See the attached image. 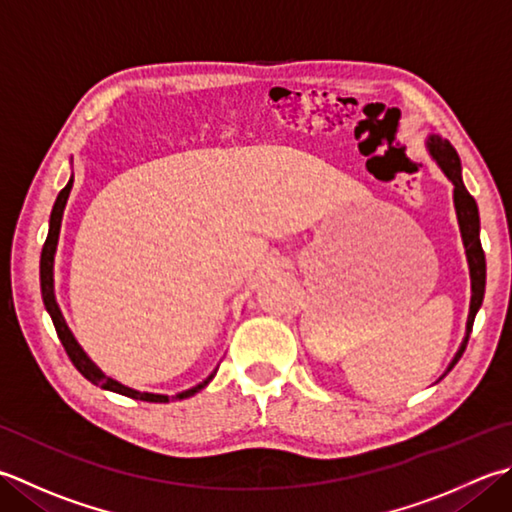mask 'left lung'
Listing matches in <instances>:
<instances>
[{
	"mask_svg": "<svg viewBox=\"0 0 512 512\" xmlns=\"http://www.w3.org/2000/svg\"><path fill=\"white\" fill-rule=\"evenodd\" d=\"M430 153L437 159V164L442 166L446 177L455 184V208H457V219H459V228H462V237H464V246H466V257H468V266H470V282H473V297H470V315H468V326H466V339L459 353L455 355L453 364H450L448 370H453V366L462 359L468 337L473 333V324H475V315L479 306L484 302V288H486V257H484V248L482 242H479V210L473 195L468 193L464 182H462V164H459L457 150L450 146L448 139H442L433 135L430 137ZM446 370V373H448Z\"/></svg>",
	"mask_w": 512,
	"mask_h": 512,
	"instance_id": "left-lung-1",
	"label": "left lung"
}]
</instances>
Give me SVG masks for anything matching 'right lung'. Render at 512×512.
I'll use <instances>...</instances> for the list:
<instances>
[{"instance_id": "1", "label": "right lung", "mask_w": 512, "mask_h": 512, "mask_svg": "<svg viewBox=\"0 0 512 512\" xmlns=\"http://www.w3.org/2000/svg\"><path fill=\"white\" fill-rule=\"evenodd\" d=\"M70 188H73V179H70V182H68L62 190H59V195H57V199H55L53 213H50L48 237H46L44 248H42V259H39V282H42L44 306H46V310H48L50 319H53V324H55V330H57L59 342H62V346H64V350H66V355L70 357V362L75 364V368H77L79 373H82V375L88 379V382H93V384L102 386V388H106V390H113V393L126 395V397H130V399H139V402L166 404L168 399H170V397H166V395L139 393V390L126 388V386H122L119 382H115V379L106 377V375L102 373V370H99V368H97V366H95L93 362H90V359L86 357V353L82 350V346H79V344L75 342L73 333H70V330H68V326H66V322H64L62 313H59V306H57V302H55V293H53V259H55V248H57L59 226H62V215H64V206H66V199H68ZM213 377H215V373L210 375V377L206 379V382L197 384L195 388H190V390H184V393L175 395L173 399H186V397H190V395L199 393V390H202V388H204V386H206Z\"/></svg>"}]
</instances>
